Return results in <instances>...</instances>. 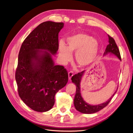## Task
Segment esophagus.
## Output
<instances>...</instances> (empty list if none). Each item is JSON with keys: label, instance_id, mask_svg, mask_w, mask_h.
I'll list each match as a JSON object with an SVG mask.
<instances>
[{"label": "esophagus", "instance_id": "34e87169", "mask_svg": "<svg viewBox=\"0 0 133 133\" xmlns=\"http://www.w3.org/2000/svg\"><path fill=\"white\" fill-rule=\"evenodd\" d=\"M73 72L72 71H69V73H68V77H69V79L70 80L72 76H73Z\"/></svg>", "mask_w": 133, "mask_h": 133}]
</instances>
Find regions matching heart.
<instances>
[{"mask_svg": "<svg viewBox=\"0 0 133 133\" xmlns=\"http://www.w3.org/2000/svg\"><path fill=\"white\" fill-rule=\"evenodd\" d=\"M68 46L61 42L59 44V56L64 63L70 62L75 53V60L79 66L86 67L94 62L99 50V43L90 35L79 33L66 39Z\"/></svg>", "mask_w": 133, "mask_h": 133, "instance_id": "obj_1", "label": "heart"}]
</instances>
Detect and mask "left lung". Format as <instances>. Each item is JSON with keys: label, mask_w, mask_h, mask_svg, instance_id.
<instances>
[{"label": "left lung", "mask_w": 133, "mask_h": 133, "mask_svg": "<svg viewBox=\"0 0 133 133\" xmlns=\"http://www.w3.org/2000/svg\"><path fill=\"white\" fill-rule=\"evenodd\" d=\"M109 44L107 45L105 52L104 53V56L107 55L108 54H114L117 57L119 60H121V57H120V51L118 49V48L116 45L114 39L111 37L109 35ZM85 70H84L80 73H78L77 74H75L74 76H72L71 80L72 82L75 84L76 87V94L74 99V105L75 109L79 112H82L83 114H92L95 113L99 111V110H102V109L105 108L108 104L111 101V100L112 98V96L114 95L116 93L117 89L115 91L114 94L112 95L111 98L107 100V102L102 103L98 105H90L87 103L86 102L84 101V100L82 98V96L80 92V82L83 76ZM118 89V88H117Z\"/></svg>", "instance_id": "1"}]
</instances>
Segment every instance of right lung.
<instances>
[{
  "instance_id": "right-lung-1",
  "label": "right lung",
  "mask_w": 133,
  "mask_h": 133,
  "mask_svg": "<svg viewBox=\"0 0 133 133\" xmlns=\"http://www.w3.org/2000/svg\"><path fill=\"white\" fill-rule=\"evenodd\" d=\"M63 26V23H41L25 38L19 51L15 73L18 94L36 111L50 110L56 93L68 81L66 70L55 65L52 58L58 50V34Z\"/></svg>"
}]
</instances>
